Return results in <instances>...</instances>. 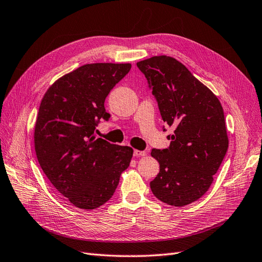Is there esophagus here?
Here are the masks:
<instances>
[{"label":"esophagus","mask_w":262,"mask_h":262,"mask_svg":"<svg viewBox=\"0 0 262 262\" xmlns=\"http://www.w3.org/2000/svg\"><path fill=\"white\" fill-rule=\"evenodd\" d=\"M133 155H134V156H145V155H146V152H145V150L134 149V150H133Z\"/></svg>","instance_id":"1"}]
</instances>
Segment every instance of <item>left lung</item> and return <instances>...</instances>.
I'll return each mask as SVG.
<instances>
[{"mask_svg":"<svg viewBox=\"0 0 262 262\" xmlns=\"http://www.w3.org/2000/svg\"><path fill=\"white\" fill-rule=\"evenodd\" d=\"M152 89L165 123L173 126L170 145L152 149L160 172L153 194L184 207L208 191L228 148L223 107L210 89L176 59L156 55L137 63Z\"/></svg>","mask_w":262,"mask_h":262,"instance_id":"8db88e82","label":"left lung"}]
</instances>
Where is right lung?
Returning <instances> with one entry per match:
<instances>
[{
	"label": "right lung",
	"instance_id": "1",
	"mask_svg": "<svg viewBox=\"0 0 262 262\" xmlns=\"http://www.w3.org/2000/svg\"><path fill=\"white\" fill-rule=\"evenodd\" d=\"M130 63H91L55 81L46 92L35 125L39 165L53 187L74 207L94 210L115 193L133 149L97 138L108 120L105 99L129 73Z\"/></svg>",
	"mask_w": 262,
	"mask_h": 262
}]
</instances>
